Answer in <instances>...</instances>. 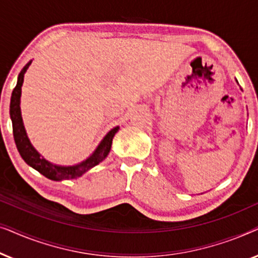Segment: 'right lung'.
<instances>
[{
	"label": "right lung",
	"instance_id": "obj_1",
	"mask_svg": "<svg viewBox=\"0 0 258 258\" xmlns=\"http://www.w3.org/2000/svg\"><path fill=\"white\" fill-rule=\"evenodd\" d=\"M30 64L31 61L28 62L23 67V69L21 70L19 77H17L16 87L14 88L12 98H10L9 111L10 118H12L13 123L14 140H15L17 150H19L21 157L23 158L28 165H30L31 168H34L35 170H37L40 174L45 176L49 179H52V181H62V179H73L80 177V176L86 174L88 170H90L91 168H94L95 165L101 163L108 156L109 151L111 149L112 139H114L115 134L118 132L119 126H115L114 129H111L104 136V139L101 141V143L98 144V147L95 149L94 153L86 161L75 165H68V167L50 163V162L42 157L38 154V151L33 147V144L30 143V141L27 136L26 129H24L22 116H21V90H22L24 74H26L27 69L29 68Z\"/></svg>",
	"mask_w": 258,
	"mask_h": 258
}]
</instances>
